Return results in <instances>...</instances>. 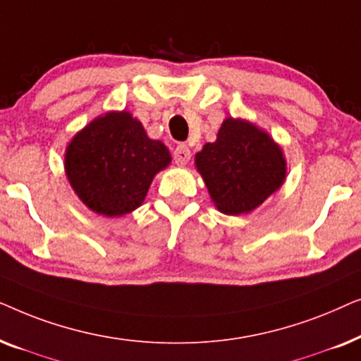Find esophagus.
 Returning a JSON list of instances; mask_svg holds the SVG:
<instances>
[{
	"instance_id": "esophagus-1",
	"label": "esophagus",
	"mask_w": 361,
	"mask_h": 361,
	"mask_svg": "<svg viewBox=\"0 0 361 361\" xmlns=\"http://www.w3.org/2000/svg\"><path fill=\"white\" fill-rule=\"evenodd\" d=\"M190 161V151L185 145H179L174 151V162L177 166H185Z\"/></svg>"
}]
</instances>
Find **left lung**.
I'll list each match as a JSON object with an SVG mask.
<instances>
[{"mask_svg": "<svg viewBox=\"0 0 361 361\" xmlns=\"http://www.w3.org/2000/svg\"><path fill=\"white\" fill-rule=\"evenodd\" d=\"M195 166L216 209L226 215L255 210L286 179L283 149L268 133L245 120L226 118L215 142L195 154Z\"/></svg>", "mask_w": 361, "mask_h": 361, "instance_id": "left-lung-1", "label": "left lung"}]
</instances>
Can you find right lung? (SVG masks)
Here are the masks:
<instances>
[{"instance_id": "add662e5", "label": "right lung", "mask_w": 361, "mask_h": 361, "mask_svg": "<svg viewBox=\"0 0 361 361\" xmlns=\"http://www.w3.org/2000/svg\"><path fill=\"white\" fill-rule=\"evenodd\" d=\"M169 162V149L149 140L128 111L95 118L66 149V174L72 189L88 209L105 216L136 210L154 176Z\"/></svg>"}]
</instances>
